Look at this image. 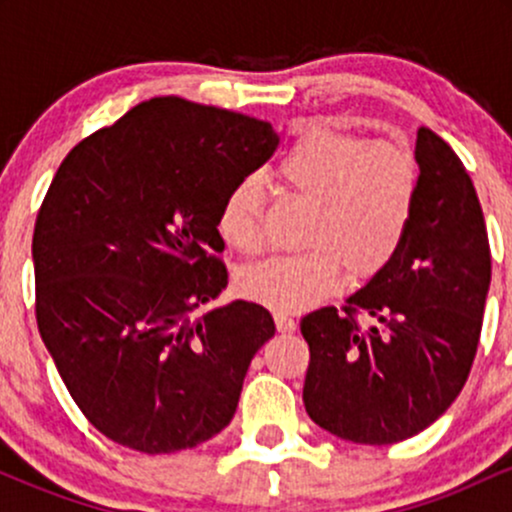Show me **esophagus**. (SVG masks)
<instances>
[{
    "instance_id": "1",
    "label": "esophagus",
    "mask_w": 512,
    "mask_h": 512,
    "mask_svg": "<svg viewBox=\"0 0 512 512\" xmlns=\"http://www.w3.org/2000/svg\"><path fill=\"white\" fill-rule=\"evenodd\" d=\"M274 322H276V330L281 334L296 330V320H293L289 313H274Z\"/></svg>"
}]
</instances>
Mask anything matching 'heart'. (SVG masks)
Segmentation results:
<instances>
[{
    "label": "heart",
    "mask_w": 512,
    "mask_h": 512,
    "mask_svg": "<svg viewBox=\"0 0 512 512\" xmlns=\"http://www.w3.org/2000/svg\"><path fill=\"white\" fill-rule=\"evenodd\" d=\"M276 178L313 202L310 245L245 272L243 291L274 310H301L339 286L344 264L354 276L383 269L402 245L419 195V163L392 139L366 142L330 122H310L281 154ZM262 182L245 175L228 187L216 231L228 248L257 255Z\"/></svg>",
    "instance_id": "obj_1"
}]
</instances>
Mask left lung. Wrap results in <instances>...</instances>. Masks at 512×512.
Wrapping results in <instances>:
<instances>
[{
  "label": "left lung",
  "instance_id": "8db88e82",
  "mask_svg": "<svg viewBox=\"0 0 512 512\" xmlns=\"http://www.w3.org/2000/svg\"><path fill=\"white\" fill-rule=\"evenodd\" d=\"M419 195L402 245L346 305L301 320L305 411L332 436L390 445L421 433L462 392L491 284L484 214L467 168L416 132Z\"/></svg>",
  "mask_w": 512,
  "mask_h": 512
}]
</instances>
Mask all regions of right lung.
Segmentation results:
<instances>
[{
    "instance_id": "1",
    "label": "right lung",
    "mask_w": 512,
    "mask_h": 512,
    "mask_svg": "<svg viewBox=\"0 0 512 512\" xmlns=\"http://www.w3.org/2000/svg\"><path fill=\"white\" fill-rule=\"evenodd\" d=\"M274 127L178 96L134 105L57 168L33 231L35 320L76 407L105 438L161 455L231 424L276 327L228 284L216 231Z\"/></svg>"
}]
</instances>
